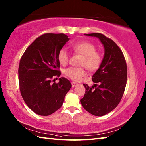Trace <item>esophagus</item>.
<instances>
[{
  "instance_id": "esophagus-1",
  "label": "esophagus",
  "mask_w": 146,
  "mask_h": 146,
  "mask_svg": "<svg viewBox=\"0 0 146 146\" xmlns=\"http://www.w3.org/2000/svg\"><path fill=\"white\" fill-rule=\"evenodd\" d=\"M77 85H78V83L76 82H71V86H72V87H75V86H76Z\"/></svg>"
}]
</instances>
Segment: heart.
Segmentation results:
<instances>
[{"instance_id": "1", "label": "heart", "mask_w": 146, "mask_h": 146, "mask_svg": "<svg viewBox=\"0 0 146 146\" xmlns=\"http://www.w3.org/2000/svg\"><path fill=\"white\" fill-rule=\"evenodd\" d=\"M74 52L83 56L81 66H85L90 71H95L100 67L102 61L100 52L96 51L95 46L87 41L77 42L71 45ZM58 60L62 66H66L69 61L70 54L64 48H61L58 53ZM64 74L71 80L78 81L86 75L84 68L70 67L64 70Z\"/></svg>"}]
</instances>
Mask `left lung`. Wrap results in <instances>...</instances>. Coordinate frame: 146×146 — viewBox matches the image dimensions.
<instances>
[{"label":"left lung","mask_w":146,"mask_h":146,"mask_svg":"<svg viewBox=\"0 0 146 146\" xmlns=\"http://www.w3.org/2000/svg\"><path fill=\"white\" fill-rule=\"evenodd\" d=\"M96 37L104 47V56L100 67L92 76L97 84L86 89L80 100L83 107L95 116H103L110 112L119 104L125 88L127 69L123 52L112 40L100 33L85 34Z\"/></svg>","instance_id":"1"}]
</instances>
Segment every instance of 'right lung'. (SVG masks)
<instances>
[{"label": "right lung", "mask_w": 146, "mask_h": 146, "mask_svg": "<svg viewBox=\"0 0 146 146\" xmlns=\"http://www.w3.org/2000/svg\"><path fill=\"white\" fill-rule=\"evenodd\" d=\"M64 34L46 33L35 39L24 52L19 66L20 91L24 102L36 114L48 116L60 108L71 87L64 77L58 83L51 78L60 76L59 50L69 41Z\"/></svg>", "instance_id": "right-lung-1"}]
</instances>
